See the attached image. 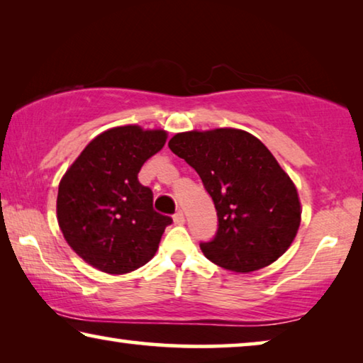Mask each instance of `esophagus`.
<instances>
[{
    "instance_id": "esophagus-1",
    "label": "esophagus",
    "mask_w": 363,
    "mask_h": 363,
    "mask_svg": "<svg viewBox=\"0 0 363 363\" xmlns=\"http://www.w3.org/2000/svg\"><path fill=\"white\" fill-rule=\"evenodd\" d=\"M173 219H174V224H177V225H182L184 223H186V218H184V213H182L181 210H177V211L174 213Z\"/></svg>"
}]
</instances>
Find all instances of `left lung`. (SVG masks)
<instances>
[{
  "label": "left lung",
  "mask_w": 363,
  "mask_h": 363,
  "mask_svg": "<svg viewBox=\"0 0 363 363\" xmlns=\"http://www.w3.org/2000/svg\"><path fill=\"white\" fill-rule=\"evenodd\" d=\"M168 147L199 173L214 201L218 230L200 243L208 259L253 272L285 253L301 223L298 192L259 139L220 128L176 134Z\"/></svg>",
  "instance_id": "8db88e82"
}]
</instances>
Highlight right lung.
<instances>
[{
    "mask_svg": "<svg viewBox=\"0 0 363 363\" xmlns=\"http://www.w3.org/2000/svg\"><path fill=\"white\" fill-rule=\"evenodd\" d=\"M167 143L162 130L112 128L86 145L59 184L57 220L75 253L120 275L152 259L173 219L153 210L150 187L138 174Z\"/></svg>",
    "mask_w": 363,
    "mask_h": 363,
    "instance_id": "1",
    "label": "right lung"
}]
</instances>
